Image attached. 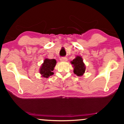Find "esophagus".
Instances as JSON below:
<instances>
[{"label":"esophagus","mask_w":124,"mask_h":124,"mask_svg":"<svg viewBox=\"0 0 124 124\" xmlns=\"http://www.w3.org/2000/svg\"><path fill=\"white\" fill-rule=\"evenodd\" d=\"M60 60L62 61V62H67L68 60V59L65 57H62L60 58Z\"/></svg>","instance_id":"esophagus-1"}]
</instances>
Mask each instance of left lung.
<instances>
[{"label":"left lung","instance_id":"8db88e82","mask_svg":"<svg viewBox=\"0 0 124 124\" xmlns=\"http://www.w3.org/2000/svg\"><path fill=\"white\" fill-rule=\"evenodd\" d=\"M71 63L74 67L73 72L77 76H82L85 72L86 67L83 62L82 57L77 56L74 60L71 62Z\"/></svg>","mask_w":124,"mask_h":124}]
</instances>
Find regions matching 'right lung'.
I'll list each match as a JSON object with an SVG mask.
<instances>
[{
    "label": "right lung",
    "instance_id": "1",
    "mask_svg": "<svg viewBox=\"0 0 124 124\" xmlns=\"http://www.w3.org/2000/svg\"><path fill=\"white\" fill-rule=\"evenodd\" d=\"M56 64V61L55 59H46L40 68L39 72L42 77L48 78L52 76L54 74L52 71L54 70Z\"/></svg>",
    "mask_w": 124,
    "mask_h": 124
}]
</instances>
